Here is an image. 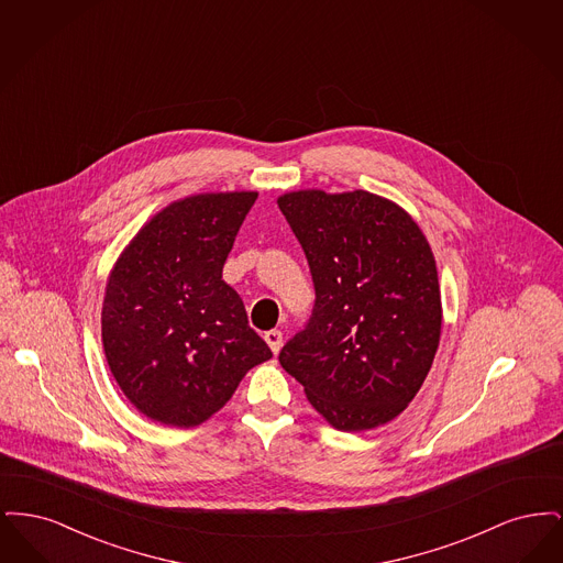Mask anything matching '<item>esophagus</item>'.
Returning a JSON list of instances; mask_svg holds the SVG:
<instances>
[{"instance_id":"esophagus-1","label":"esophagus","mask_w":563,"mask_h":563,"mask_svg":"<svg viewBox=\"0 0 563 563\" xmlns=\"http://www.w3.org/2000/svg\"><path fill=\"white\" fill-rule=\"evenodd\" d=\"M264 340L268 342L269 350H272L274 354H278V350L283 346V333H280L278 329H272V331H266Z\"/></svg>"}]
</instances>
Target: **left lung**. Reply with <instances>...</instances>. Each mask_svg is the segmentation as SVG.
Wrapping results in <instances>:
<instances>
[{
    "instance_id": "obj_1",
    "label": "left lung",
    "mask_w": 563,
    "mask_h": 563,
    "mask_svg": "<svg viewBox=\"0 0 563 563\" xmlns=\"http://www.w3.org/2000/svg\"><path fill=\"white\" fill-rule=\"evenodd\" d=\"M308 260L314 306L278 361L335 429L397 418L427 379L441 335L429 242L397 205L356 189L278 198Z\"/></svg>"
}]
</instances>
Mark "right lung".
Masks as SVG:
<instances>
[{"label":"right lung","mask_w":563,"mask_h":563,"mask_svg":"<svg viewBox=\"0 0 563 563\" xmlns=\"http://www.w3.org/2000/svg\"><path fill=\"white\" fill-rule=\"evenodd\" d=\"M255 191L200 194L156 214L118 260L103 301V346L122 393L147 418L196 427L272 350L221 280Z\"/></svg>","instance_id":"obj_1"}]
</instances>
